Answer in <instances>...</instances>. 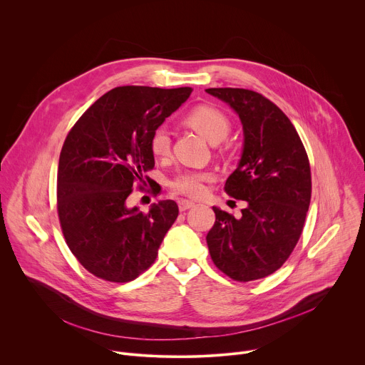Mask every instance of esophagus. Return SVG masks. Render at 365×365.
<instances>
[{
  "mask_svg": "<svg viewBox=\"0 0 365 365\" xmlns=\"http://www.w3.org/2000/svg\"><path fill=\"white\" fill-rule=\"evenodd\" d=\"M193 206H195V203L190 202V200H180L179 202V211L185 212V211L190 210V207H193Z\"/></svg>",
  "mask_w": 365,
  "mask_h": 365,
  "instance_id": "esophagus-1",
  "label": "esophagus"
}]
</instances>
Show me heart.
I'll use <instances>...</instances> for the list:
<instances>
[{
  "mask_svg": "<svg viewBox=\"0 0 365 365\" xmlns=\"http://www.w3.org/2000/svg\"><path fill=\"white\" fill-rule=\"evenodd\" d=\"M185 123L203 135L211 144H218L227 138L230 133V120L215 107L199 106L185 117ZM170 134L166 128L154 131L150 140V150L155 158H166L170 153ZM207 173L183 172L172 182V189L190 197H199L205 192V182L210 180Z\"/></svg>",
  "mask_w": 365,
  "mask_h": 365,
  "instance_id": "1",
  "label": "heart"
}]
</instances>
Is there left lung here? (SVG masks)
Here are the masks:
<instances>
[{
	"instance_id": "left-lung-1",
	"label": "left lung",
	"mask_w": 365,
	"mask_h": 365,
	"mask_svg": "<svg viewBox=\"0 0 365 365\" xmlns=\"http://www.w3.org/2000/svg\"><path fill=\"white\" fill-rule=\"evenodd\" d=\"M242 124V153L225 190L247 202L235 218L214 207L206 235L215 266L238 282L263 279L283 266L296 247L310 203L312 179L300 137L272 101L254 91L210 88Z\"/></svg>"
}]
</instances>
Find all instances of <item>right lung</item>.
I'll return each instance as SVG.
<instances>
[{"mask_svg":"<svg viewBox=\"0 0 365 365\" xmlns=\"http://www.w3.org/2000/svg\"><path fill=\"white\" fill-rule=\"evenodd\" d=\"M190 92L118 86L95 101L69 131L59 158L58 212L68 247L93 276L131 282L158 257L179 215L176 202L160 200L143 214L127 197L154 168L151 135Z\"/></svg>","mask_w":365,"mask_h":365,"instance_id":"1","label":"right lung"}]
</instances>
